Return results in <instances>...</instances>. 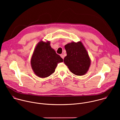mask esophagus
<instances>
[{
  "label": "esophagus",
  "instance_id": "1",
  "mask_svg": "<svg viewBox=\"0 0 120 120\" xmlns=\"http://www.w3.org/2000/svg\"><path fill=\"white\" fill-rule=\"evenodd\" d=\"M60 56H61V57L63 59H64V56L63 55H60Z\"/></svg>",
  "mask_w": 120,
  "mask_h": 120
}]
</instances>
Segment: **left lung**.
Segmentation results:
<instances>
[{
  "label": "left lung",
  "mask_w": 120,
  "mask_h": 120,
  "mask_svg": "<svg viewBox=\"0 0 120 120\" xmlns=\"http://www.w3.org/2000/svg\"><path fill=\"white\" fill-rule=\"evenodd\" d=\"M67 56L64 62L74 74L84 75L88 70L90 59L87 51L81 42H72L64 46Z\"/></svg>",
  "instance_id": "8db88e82"
}]
</instances>
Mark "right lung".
Segmentation results:
<instances>
[{
    "instance_id": "right-lung-1",
    "label": "right lung",
    "mask_w": 120,
    "mask_h": 120,
    "mask_svg": "<svg viewBox=\"0 0 120 120\" xmlns=\"http://www.w3.org/2000/svg\"><path fill=\"white\" fill-rule=\"evenodd\" d=\"M62 62L63 59L51 48L49 41H40L34 50L31 64L37 75L45 78L54 73L57 63Z\"/></svg>"
}]
</instances>
